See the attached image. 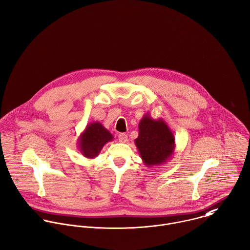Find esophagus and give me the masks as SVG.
<instances>
[{"label":"esophagus","mask_w":250,"mask_h":250,"mask_svg":"<svg viewBox=\"0 0 250 250\" xmlns=\"http://www.w3.org/2000/svg\"><path fill=\"white\" fill-rule=\"evenodd\" d=\"M118 141L120 143H126L128 141V136L124 133H121V134L118 135Z\"/></svg>","instance_id":"1"}]
</instances>
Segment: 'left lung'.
I'll list each match as a JSON object with an SVG mask.
<instances>
[{
  "mask_svg": "<svg viewBox=\"0 0 250 250\" xmlns=\"http://www.w3.org/2000/svg\"><path fill=\"white\" fill-rule=\"evenodd\" d=\"M135 145L146 167L164 164L173 156L176 147L170 127L162 118H152L150 113H146L139 123V137Z\"/></svg>",
  "mask_w": 250,
  "mask_h": 250,
  "instance_id": "8db88e82",
  "label": "left lung"
}]
</instances>
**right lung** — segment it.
Masks as SVG:
<instances>
[{"label":"right lung","mask_w":250,"mask_h":250,"mask_svg":"<svg viewBox=\"0 0 250 250\" xmlns=\"http://www.w3.org/2000/svg\"><path fill=\"white\" fill-rule=\"evenodd\" d=\"M113 141L112 134L98 121L89 123L78 138V149L88 159L96 158L104 146Z\"/></svg>","instance_id":"obj_1"}]
</instances>
